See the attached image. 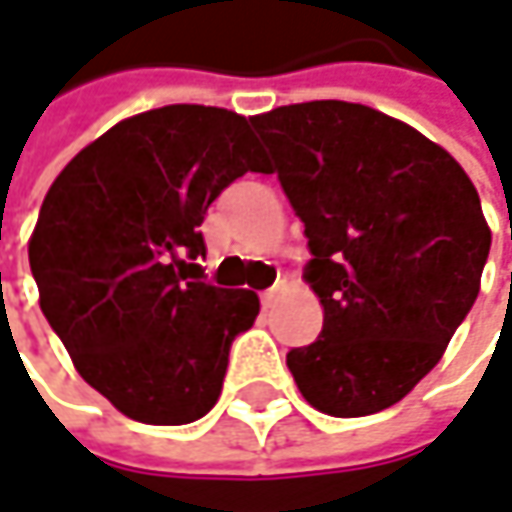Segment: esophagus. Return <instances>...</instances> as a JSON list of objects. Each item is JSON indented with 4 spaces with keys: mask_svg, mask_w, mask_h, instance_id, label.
Masks as SVG:
<instances>
[{
    "mask_svg": "<svg viewBox=\"0 0 512 512\" xmlns=\"http://www.w3.org/2000/svg\"><path fill=\"white\" fill-rule=\"evenodd\" d=\"M281 287H284V281H278L275 287H269V290H263V293H260V302H263V307H272V304H275L278 293H281Z\"/></svg>",
    "mask_w": 512,
    "mask_h": 512,
    "instance_id": "esophagus-1",
    "label": "esophagus"
}]
</instances>
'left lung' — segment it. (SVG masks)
I'll list each match as a JSON object with an SVG mask.
<instances>
[{
    "label": "left lung",
    "mask_w": 512,
    "mask_h": 512,
    "mask_svg": "<svg viewBox=\"0 0 512 512\" xmlns=\"http://www.w3.org/2000/svg\"><path fill=\"white\" fill-rule=\"evenodd\" d=\"M252 125L304 222V278L325 307L319 340L287 366L328 416L393 407L478 299L492 243L478 190L442 146L366 105H284Z\"/></svg>",
    "instance_id": "8db88e82"
}]
</instances>
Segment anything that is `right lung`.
I'll list each match as a JSON object with an SVG mask.
<instances>
[{
	"label": "right lung",
	"mask_w": 512,
	"mask_h": 512,
	"mask_svg": "<svg viewBox=\"0 0 512 512\" xmlns=\"http://www.w3.org/2000/svg\"><path fill=\"white\" fill-rule=\"evenodd\" d=\"M266 169L246 117L166 105L117 122L49 187L28 243L40 310L128 419L187 425L216 404L260 302L196 278L199 225L231 181Z\"/></svg>",
	"instance_id": "add662e5"
}]
</instances>
